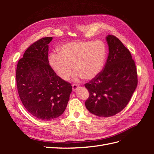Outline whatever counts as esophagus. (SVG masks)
<instances>
[{
	"label": "esophagus",
	"mask_w": 154,
	"mask_h": 154,
	"mask_svg": "<svg viewBox=\"0 0 154 154\" xmlns=\"http://www.w3.org/2000/svg\"><path fill=\"white\" fill-rule=\"evenodd\" d=\"M80 87L78 85H76V84H73L72 85V90L73 91H75L77 90V88Z\"/></svg>",
	"instance_id": "1"
}]
</instances>
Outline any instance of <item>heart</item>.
Segmentation results:
<instances>
[{"instance_id": "b5f03b06", "label": "heart", "mask_w": 154, "mask_h": 154, "mask_svg": "<svg viewBox=\"0 0 154 154\" xmlns=\"http://www.w3.org/2000/svg\"><path fill=\"white\" fill-rule=\"evenodd\" d=\"M106 59V48L100 41L68 42L58 49V54H51L49 65L63 80L71 78L73 67L76 80H92L101 73Z\"/></svg>"}]
</instances>
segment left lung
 Returning <instances> with one entry per match:
<instances>
[{
    "mask_svg": "<svg viewBox=\"0 0 154 154\" xmlns=\"http://www.w3.org/2000/svg\"><path fill=\"white\" fill-rule=\"evenodd\" d=\"M109 56L103 71L85 85L89 92L85 106L92 114L110 117L127 106L137 85L136 65L118 38L107 35Z\"/></svg>",
    "mask_w": 154,
    "mask_h": 154,
    "instance_id": "obj_1",
    "label": "left lung"
}]
</instances>
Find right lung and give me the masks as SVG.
<instances>
[{"instance_id":"1","label":"right lung","mask_w":154,"mask_h":154,"mask_svg":"<svg viewBox=\"0 0 154 154\" xmlns=\"http://www.w3.org/2000/svg\"><path fill=\"white\" fill-rule=\"evenodd\" d=\"M52 37L31 45L18 62L16 80L23 105L35 118L49 121L58 118L66 109L72 88L59 78L49 66L48 44Z\"/></svg>"}]
</instances>
